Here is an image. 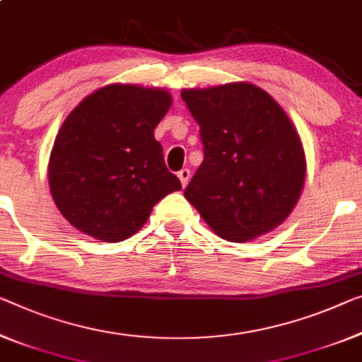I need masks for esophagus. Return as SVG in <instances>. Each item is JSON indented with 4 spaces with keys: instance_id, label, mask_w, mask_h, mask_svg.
<instances>
[{
    "instance_id": "obj_1",
    "label": "esophagus",
    "mask_w": 362,
    "mask_h": 362,
    "mask_svg": "<svg viewBox=\"0 0 362 362\" xmlns=\"http://www.w3.org/2000/svg\"><path fill=\"white\" fill-rule=\"evenodd\" d=\"M177 177H180L182 187H186L187 182H189V177H191V171H189L187 168H182L180 173H177Z\"/></svg>"
}]
</instances>
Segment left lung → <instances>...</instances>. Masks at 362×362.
<instances>
[{"mask_svg": "<svg viewBox=\"0 0 362 362\" xmlns=\"http://www.w3.org/2000/svg\"><path fill=\"white\" fill-rule=\"evenodd\" d=\"M204 147L185 197L216 235L244 243L291 214L305 177L301 139L274 98L246 82L182 90Z\"/></svg>", "mask_w": 362, "mask_h": 362, "instance_id": "left-lung-1", "label": "left lung"}]
</instances>
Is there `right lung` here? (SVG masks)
Segmentation results:
<instances>
[{
	"label": "right lung",
	"instance_id": "add662e5",
	"mask_svg": "<svg viewBox=\"0 0 362 362\" xmlns=\"http://www.w3.org/2000/svg\"><path fill=\"white\" fill-rule=\"evenodd\" d=\"M170 105L166 90L113 84L71 111L54 139L48 180L72 226L100 241H123L155 204L180 191L153 137Z\"/></svg>",
	"mask_w": 362,
	"mask_h": 362
}]
</instances>
